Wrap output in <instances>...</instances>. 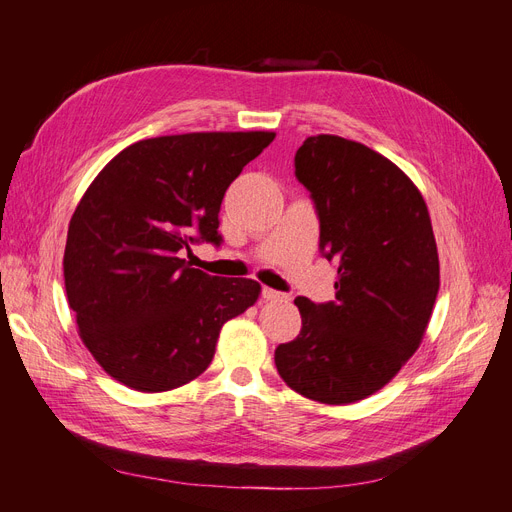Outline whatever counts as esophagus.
<instances>
[{"mask_svg": "<svg viewBox=\"0 0 512 512\" xmlns=\"http://www.w3.org/2000/svg\"><path fill=\"white\" fill-rule=\"evenodd\" d=\"M262 299H267V301H282V299H286V294L284 292H280V290H273V288H262Z\"/></svg>", "mask_w": 512, "mask_h": 512, "instance_id": "obj_1", "label": "esophagus"}]
</instances>
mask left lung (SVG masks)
Returning <instances> with one entry per match:
<instances>
[{
    "label": "left lung",
    "mask_w": 512,
    "mask_h": 512,
    "mask_svg": "<svg viewBox=\"0 0 512 512\" xmlns=\"http://www.w3.org/2000/svg\"><path fill=\"white\" fill-rule=\"evenodd\" d=\"M294 175L337 282L335 301L294 299L301 331L275 348V367L303 397L352 404L382 389L425 335L440 288L429 211L391 160L342 136L305 138Z\"/></svg>",
    "instance_id": "8db88e82"
}]
</instances>
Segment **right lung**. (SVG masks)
I'll use <instances>...</instances> for the list:
<instances>
[{
    "label": "right lung",
    "instance_id": "obj_1",
    "mask_svg": "<svg viewBox=\"0 0 512 512\" xmlns=\"http://www.w3.org/2000/svg\"><path fill=\"white\" fill-rule=\"evenodd\" d=\"M273 132H194L138 141L108 162L76 207L64 254L70 309L108 376L160 393L209 367L224 322L260 284L181 258L222 245L220 205Z\"/></svg>",
    "mask_w": 512,
    "mask_h": 512
}]
</instances>
